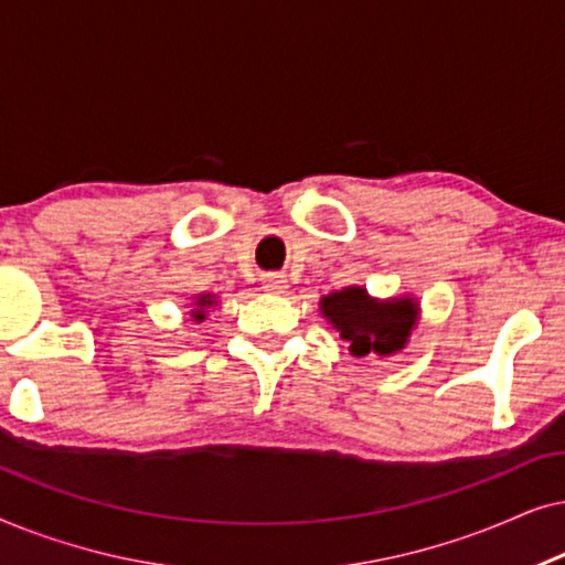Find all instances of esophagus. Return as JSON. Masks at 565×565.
Returning <instances> with one entry per match:
<instances>
[{"mask_svg": "<svg viewBox=\"0 0 565 565\" xmlns=\"http://www.w3.org/2000/svg\"><path fill=\"white\" fill-rule=\"evenodd\" d=\"M262 288H265L267 292H275V296H280V292L288 290V280H285V275H265L262 277Z\"/></svg>", "mask_w": 565, "mask_h": 565, "instance_id": "1", "label": "esophagus"}]
</instances>
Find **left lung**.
<instances>
[{"label":"left lung","mask_w":565,"mask_h":565,"mask_svg":"<svg viewBox=\"0 0 565 565\" xmlns=\"http://www.w3.org/2000/svg\"><path fill=\"white\" fill-rule=\"evenodd\" d=\"M319 311L350 344L352 358H391L404 350L422 319L419 300L412 296L373 298L362 285L334 290L319 300Z\"/></svg>","instance_id":"1"}]
</instances>
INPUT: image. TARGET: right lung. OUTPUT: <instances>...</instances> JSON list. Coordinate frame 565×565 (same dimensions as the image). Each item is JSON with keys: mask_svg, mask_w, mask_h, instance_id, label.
Here are the masks:
<instances>
[{"mask_svg": "<svg viewBox=\"0 0 565 565\" xmlns=\"http://www.w3.org/2000/svg\"><path fill=\"white\" fill-rule=\"evenodd\" d=\"M215 303H218V300H215L213 292H200V296L192 298V308H190V321H195V323L205 321L207 311H211V308H213Z\"/></svg>", "mask_w": 565, "mask_h": 565, "instance_id": "1", "label": "right lung"}]
</instances>
